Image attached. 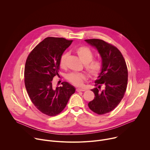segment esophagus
Segmentation results:
<instances>
[{"instance_id": "esophagus-1", "label": "esophagus", "mask_w": 150, "mask_h": 150, "mask_svg": "<svg viewBox=\"0 0 150 150\" xmlns=\"http://www.w3.org/2000/svg\"><path fill=\"white\" fill-rule=\"evenodd\" d=\"M76 91L77 92H80V91H85V90L84 89H82V88H77V89L76 90Z\"/></svg>"}]
</instances>
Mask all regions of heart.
<instances>
[{"label":"heart","mask_w":150,"mask_h":150,"mask_svg":"<svg viewBox=\"0 0 150 150\" xmlns=\"http://www.w3.org/2000/svg\"><path fill=\"white\" fill-rule=\"evenodd\" d=\"M82 62L85 64L88 75L92 77L97 76L102 70V64L98 60H93L94 54L92 50L88 47L82 46L78 47L75 50ZM68 57V53H63L60 56L59 60V66L63 69L66 67V60ZM87 76L83 74L70 73L67 75V79L72 83L79 86L82 83L83 80L86 79Z\"/></svg>","instance_id":"1"}]
</instances>
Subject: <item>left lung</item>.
Wrapping results in <instances>:
<instances>
[{
	"mask_svg": "<svg viewBox=\"0 0 150 150\" xmlns=\"http://www.w3.org/2000/svg\"><path fill=\"white\" fill-rule=\"evenodd\" d=\"M85 41L97 50L102 60V70L95 81L98 88L91 90L95 97L88 105L94 113L104 115L115 109L124 96L127 83V66L115 46L100 39ZM101 84H104L105 89L100 92Z\"/></svg>",
	"mask_w": 150,
	"mask_h": 150,
	"instance_id": "8db88e82",
	"label": "left lung"
}]
</instances>
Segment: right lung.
Segmentation results:
<instances>
[{
	"label": "right lung",
	"instance_id": "1",
	"mask_svg": "<svg viewBox=\"0 0 150 150\" xmlns=\"http://www.w3.org/2000/svg\"><path fill=\"white\" fill-rule=\"evenodd\" d=\"M72 40L47 37L37 45L28 55L25 66L24 82L32 103L41 113L49 116L65 109L75 88L67 82L54 88L52 80L58 75L59 60Z\"/></svg>",
	"mask_w": 150,
	"mask_h": 150
}]
</instances>
